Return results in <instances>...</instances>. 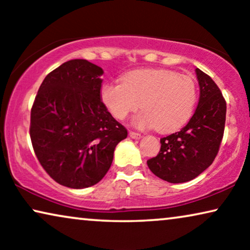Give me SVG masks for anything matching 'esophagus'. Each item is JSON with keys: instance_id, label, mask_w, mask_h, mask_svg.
<instances>
[{"instance_id": "1", "label": "esophagus", "mask_w": 250, "mask_h": 250, "mask_svg": "<svg viewBox=\"0 0 250 250\" xmlns=\"http://www.w3.org/2000/svg\"><path fill=\"white\" fill-rule=\"evenodd\" d=\"M129 136H131L132 139L138 140V139L141 138V134H140V133H136V132H133V131H131V132H129Z\"/></svg>"}]
</instances>
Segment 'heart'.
<instances>
[{
    "instance_id": "heart-1",
    "label": "heart",
    "mask_w": 250,
    "mask_h": 250,
    "mask_svg": "<svg viewBox=\"0 0 250 250\" xmlns=\"http://www.w3.org/2000/svg\"><path fill=\"white\" fill-rule=\"evenodd\" d=\"M100 98L115 118L135 116L139 128L156 127L162 133L182 128L196 109L198 90L192 77L167 69H140L124 75L121 83L102 84Z\"/></svg>"
}]
</instances>
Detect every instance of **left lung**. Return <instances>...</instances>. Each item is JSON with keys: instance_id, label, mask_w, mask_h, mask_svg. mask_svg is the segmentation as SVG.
I'll list each match as a JSON object with an SVG mask.
<instances>
[{"instance_id": "left-lung-1", "label": "left lung", "mask_w": 250, "mask_h": 250, "mask_svg": "<svg viewBox=\"0 0 250 250\" xmlns=\"http://www.w3.org/2000/svg\"><path fill=\"white\" fill-rule=\"evenodd\" d=\"M200 86L197 109L189 123L160 139V151L146 160L150 170L169 183L193 180L213 164L223 139L227 102L216 83L196 69Z\"/></svg>"}]
</instances>
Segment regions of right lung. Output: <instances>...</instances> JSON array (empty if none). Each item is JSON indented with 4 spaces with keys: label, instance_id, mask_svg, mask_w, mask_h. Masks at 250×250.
I'll use <instances>...</instances> for the list:
<instances>
[{
    "label": "right lung",
    "instance_id": "add662e5",
    "mask_svg": "<svg viewBox=\"0 0 250 250\" xmlns=\"http://www.w3.org/2000/svg\"><path fill=\"white\" fill-rule=\"evenodd\" d=\"M102 68L69 60L44 78L30 110L34 152L61 186L84 189L104 179L127 129L101 101Z\"/></svg>",
    "mask_w": 250,
    "mask_h": 250
}]
</instances>
